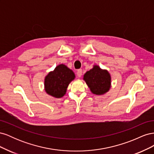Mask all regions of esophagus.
I'll list each match as a JSON object with an SVG mask.
<instances>
[{
  "instance_id": "1",
  "label": "esophagus",
  "mask_w": 154,
  "mask_h": 154,
  "mask_svg": "<svg viewBox=\"0 0 154 154\" xmlns=\"http://www.w3.org/2000/svg\"><path fill=\"white\" fill-rule=\"evenodd\" d=\"M77 76L79 77V78H80L81 76H82V69H79V70H78V71H77Z\"/></svg>"
}]
</instances>
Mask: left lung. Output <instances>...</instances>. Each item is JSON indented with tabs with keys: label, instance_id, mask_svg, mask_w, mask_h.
I'll return each instance as SVG.
<instances>
[{
	"label": "left lung",
	"instance_id": "left-lung-1",
	"mask_svg": "<svg viewBox=\"0 0 154 154\" xmlns=\"http://www.w3.org/2000/svg\"><path fill=\"white\" fill-rule=\"evenodd\" d=\"M84 80L92 94L103 95L111 87V76L107 70L102 69L97 65L83 75Z\"/></svg>",
	"mask_w": 154,
	"mask_h": 154
}]
</instances>
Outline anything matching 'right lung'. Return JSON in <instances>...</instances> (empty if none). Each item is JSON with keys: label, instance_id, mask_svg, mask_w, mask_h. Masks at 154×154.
<instances>
[{"label": "right lung", "instance_id": "1", "mask_svg": "<svg viewBox=\"0 0 154 154\" xmlns=\"http://www.w3.org/2000/svg\"><path fill=\"white\" fill-rule=\"evenodd\" d=\"M75 78V74L66 65L60 64L44 79V89L48 94L60 98L66 94L69 83Z\"/></svg>", "mask_w": 154, "mask_h": 154}]
</instances>
